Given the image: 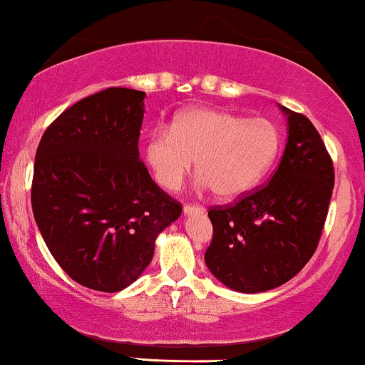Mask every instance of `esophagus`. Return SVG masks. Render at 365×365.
<instances>
[{
    "instance_id": "obj_1",
    "label": "esophagus",
    "mask_w": 365,
    "mask_h": 365,
    "mask_svg": "<svg viewBox=\"0 0 365 365\" xmlns=\"http://www.w3.org/2000/svg\"><path fill=\"white\" fill-rule=\"evenodd\" d=\"M203 205H198V203H186L184 205V214L190 215V214H198V212H203Z\"/></svg>"
}]
</instances>
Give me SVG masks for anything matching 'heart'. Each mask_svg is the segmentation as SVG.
Returning a JSON list of instances; mask_svg holds the SVG:
<instances>
[{"label":"heart","instance_id":"heart-1","mask_svg":"<svg viewBox=\"0 0 365 365\" xmlns=\"http://www.w3.org/2000/svg\"><path fill=\"white\" fill-rule=\"evenodd\" d=\"M279 130L265 118H247L217 108H193L170 129H158L146 143V160L157 181L178 190L196 172L220 198L248 193L267 174L279 153Z\"/></svg>","mask_w":365,"mask_h":365}]
</instances>
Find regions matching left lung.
Segmentation results:
<instances>
[{
  "mask_svg": "<svg viewBox=\"0 0 365 365\" xmlns=\"http://www.w3.org/2000/svg\"><path fill=\"white\" fill-rule=\"evenodd\" d=\"M288 115V143L272 179L208 210L214 235L205 264L227 288L260 293L284 284L312 259L334 187L321 134L304 113Z\"/></svg>",
  "mask_w": 365,
  "mask_h": 365,
  "instance_id": "8db88e82",
  "label": "left lung"
}]
</instances>
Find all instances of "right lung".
Masks as SVG:
<instances>
[{
	"label": "right lung",
	"instance_id": "1",
	"mask_svg": "<svg viewBox=\"0 0 365 365\" xmlns=\"http://www.w3.org/2000/svg\"><path fill=\"white\" fill-rule=\"evenodd\" d=\"M146 94L108 88L68 106L36 151L31 202L44 243L73 281L115 293L141 276L182 205L139 158Z\"/></svg>",
	"mask_w": 365,
	"mask_h": 365
}]
</instances>
